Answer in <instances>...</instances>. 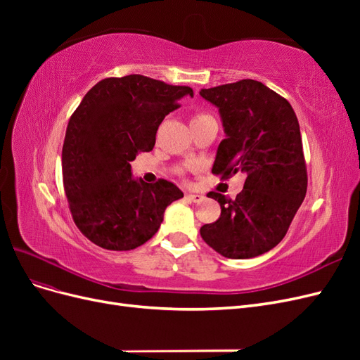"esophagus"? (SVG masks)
Here are the masks:
<instances>
[{
    "label": "esophagus",
    "instance_id": "obj_1",
    "mask_svg": "<svg viewBox=\"0 0 360 360\" xmlns=\"http://www.w3.org/2000/svg\"><path fill=\"white\" fill-rule=\"evenodd\" d=\"M186 198L189 201H193V202H200V201L204 200V197H202V195H200V193H188Z\"/></svg>",
    "mask_w": 360,
    "mask_h": 360
}]
</instances>
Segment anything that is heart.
Instances as JSON below:
<instances>
[{"label":"heart","instance_id":"obj_1","mask_svg":"<svg viewBox=\"0 0 360 360\" xmlns=\"http://www.w3.org/2000/svg\"><path fill=\"white\" fill-rule=\"evenodd\" d=\"M205 117H210V115L202 114V112H200V114H195V115H193V118H192V122H197V120H201V118H205Z\"/></svg>","mask_w":360,"mask_h":360}]
</instances>
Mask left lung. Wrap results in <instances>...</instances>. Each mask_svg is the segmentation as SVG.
Listing matches in <instances>:
<instances>
[{
    "label": "left lung",
    "instance_id": "1",
    "mask_svg": "<svg viewBox=\"0 0 360 360\" xmlns=\"http://www.w3.org/2000/svg\"><path fill=\"white\" fill-rule=\"evenodd\" d=\"M219 108L226 138L217 147L212 172L246 176L236 200L217 192L219 219L201 226L202 240L226 258H254L285 237L308 189L300 127L285 97L254 79L204 89Z\"/></svg>",
    "mask_w": 360,
    "mask_h": 360
}]
</instances>
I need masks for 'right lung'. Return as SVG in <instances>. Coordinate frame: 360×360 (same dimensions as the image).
I'll return each mask as SVG.
<instances>
[{"mask_svg": "<svg viewBox=\"0 0 360 360\" xmlns=\"http://www.w3.org/2000/svg\"><path fill=\"white\" fill-rule=\"evenodd\" d=\"M186 85L143 75L106 78L84 96L63 144V184L73 222L94 245L130 250L153 237L167 207L183 197L168 180H134L130 162L151 151L158 127Z\"/></svg>", "mask_w": 360, "mask_h": 360, "instance_id": "1", "label": "right lung"}]
</instances>
